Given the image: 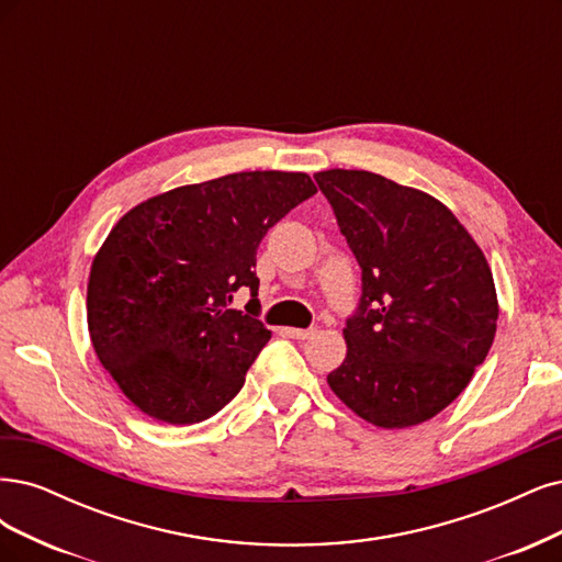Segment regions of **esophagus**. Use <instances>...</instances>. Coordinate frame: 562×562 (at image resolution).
Here are the masks:
<instances>
[{"label":"esophagus","instance_id":"34e87169","mask_svg":"<svg viewBox=\"0 0 562 562\" xmlns=\"http://www.w3.org/2000/svg\"><path fill=\"white\" fill-rule=\"evenodd\" d=\"M313 334H315V329H286V336H292L296 340H305V338H311Z\"/></svg>","mask_w":562,"mask_h":562}]
</instances>
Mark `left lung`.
I'll list each match as a JSON object with an SVG mask.
<instances>
[{
	"label": "left lung",
	"instance_id": "obj_1",
	"mask_svg": "<svg viewBox=\"0 0 562 562\" xmlns=\"http://www.w3.org/2000/svg\"><path fill=\"white\" fill-rule=\"evenodd\" d=\"M361 268V299L327 375L383 429L420 425L469 385L493 346L497 292L481 247L437 198L367 170L315 175Z\"/></svg>",
	"mask_w": 562,
	"mask_h": 562
}]
</instances>
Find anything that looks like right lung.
Listing matches in <instances>:
<instances>
[{
    "mask_svg": "<svg viewBox=\"0 0 562 562\" xmlns=\"http://www.w3.org/2000/svg\"><path fill=\"white\" fill-rule=\"evenodd\" d=\"M315 193L305 172H235L121 216L90 266L88 331L142 413L193 425L240 392L270 331L228 305L240 286L257 301L259 243Z\"/></svg>",
    "mask_w": 562,
    "mask_h": 562,
    "instance_id": "add662e5",
    "label": "right lung"
}]
</instances>
